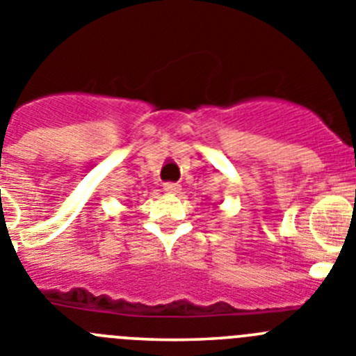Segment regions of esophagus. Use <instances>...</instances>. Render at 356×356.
I'll use <instances>...</instances> for the list:
<instances>
[{
	"label": "esophagus",
	"mask_w": 356,
	"mask_h": 356,
	"mask_svg": "<svg viewBox=\"0 0 356 356\" xmlns=\"http://www.w3.org/2000/svg\"><path fill=\"white\" fill-rule=\"evenodd\" d=\"M163 190H165L166 193L175 195L181 191V184H177V182H165V184H163Z\"/></svg>",
	"instance_id": "obj_1"
}]
</instances>
